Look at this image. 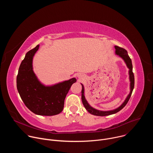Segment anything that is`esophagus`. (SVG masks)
<instances>
[{
  "label": "esophagus",
  "mask_w": 153,
  "mask_h": 153,
  "mask_svg": "<svg viewBox=\"0 0 153 153\" xmlns=\"http://www.w3.org/2000/svg\"><path fill=\"white\" fill-rule=\"evenodd\" d=\"M77 77H78L79 79H82V77H83L82 76L80 75V74H78V75H77Z\"/></svg>",
  "instance_id": "esophagus-1"
}]
</instances>
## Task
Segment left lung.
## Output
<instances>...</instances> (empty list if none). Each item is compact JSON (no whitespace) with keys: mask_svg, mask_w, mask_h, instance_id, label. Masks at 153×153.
<instances>
[{"mask_svg":"<svg viewBox=\"0 0 153 153\" xmlns=\"http://www.w3.org/2000/svg\"><path fill=\"white\" fill-rule=\"evenodd\" d=\"M114 48L116 49L115 53L116 54L118 55L120 57H121L125 63H126V67L129 69V79L130 82V91L129 94L127 96L126 98L124 100V102L122 103V104L119 106L118 108L114 109V110H109V111H100L96 110V109L93 108L87 102V100L85 99V90H84V86L83 84L81 83L82 85V101L83 103V106H85V109L87 110V111L89 112L90 114L94 115V116H109V115H111L113 114H115L119 111H120L128 103L131 96L132 92L134 89V74L133 73V65H132V62L131 59H130L129 57L127 51L125 50L123 48H120L118 46H114Z\"/></svg>","mask_w":153,"mask_h":153,"instance_id":"1","label":"left lung"}]
</instances>
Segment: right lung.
Segmentation results:
<instances>
[{
    "label": "right lung",
    "mask_w": 153,
    "mask_h": 153,
    "mask_svg": "<svg viewBox=\"0 0 153 153\" xmlns=\"http://www.w3.org/2000/svg\"><path fill=\"white\" fill-rule=\"evenodd\" d=\"M39 45L30 50L22 61L17 76V88L29 110L40 116H54L60 113L64 101L71 85L76 82L73 77L53 85H45L33 71V59Z\"/></svg>",
    "instance_id": "1"
}]
</instances>
